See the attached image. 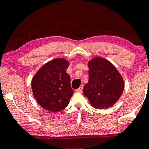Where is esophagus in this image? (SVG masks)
Here are the masks:
<instances>
[{"label":"esophagus","instance_id":"esophagus-1","mask_svg":"<svg viewBox=\"0 0 149 149\" xmlns=\"http://www.w3.org/2000/svg\"><path fill=\"white\" fill-rule=\"evenodd\" d=\"M83 85H81V86L79 87V88L77 89V91H78V92H81V91H83Z\"/></svg>","mask_w":149,"mask_h":149}]
</instances>
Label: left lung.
I'll return each mask as SVG.
<instances>
[{
    "label": "left lung",
    "instance_id": "8db88e82",
    "mask_svg": "<svg viewBox=\"0 0 149 149\" xmlns=\"http://www.w3.org/2000/svg\"><path fill=\"white\" fill-rule=\"evenodd\" d=\"M88 66L89 82L83 87V94L94 108L111 107L123 93L124 83L121 74L111 62L102 58L93 59Z\"/></svg>",
    "mask_w": 149,
    "mask_h": 149
}]
</instances>
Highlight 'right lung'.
Returning a JSON list of instances; mask_svg holds the SVG:
<instances>
[{
  "instance_id": "right-lung-1",
  "label": "right lung",
  "mask_w": 149,
  "mask_h": 149,
  "mask_svg": "<svg viewBox=\"0 0 149 149\" xmlns=\"http://www.w3.org/2000/svg\"><path fill=\"white\" fill-rule=\"evenodd\" d=\"M68 66L64 59H55L45 64L34 75L32 91L43 109L58 112L68 106L73 94L70 76L66 73Z\"/></svg>"
}]
</instances>
